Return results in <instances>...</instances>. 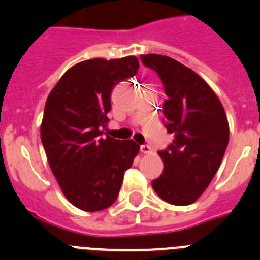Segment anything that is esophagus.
<instances>
[{
  "label": "esophagus",
  "mask_w": 260,
  "mask_h": 260,
  "mask_svg": "<svg viewBox=\"0 0 260 260\" xmlns=\"http://www.w3.org/2000/svg\"><path fill=\"white\" fill-rule=\"evenodd\" d=\"M140 150H141L142 154H151V153H153V149H151L149 145H141Z\"/></svg>",
  "instance_id": "34e87169"
}]
</instances>
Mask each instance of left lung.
<instances>
[{
  "label": "left lung",
  "mask_w": 260,
  "mask_h": 260,
  "mask_svg": "<svg viewBox=\"0 0 260 260\" xmlns=\"http://www.w3.org/2000/svg\"><path fill=\"white\" fill-rule=\"evenodd\" d=\"M165 85L166 128L174 133L163 160L162 176L151 186L166 202L186 206L207 189L220 167L229 141V124L220 100L210 85L182 63L160 54L141 55Z\"/></svg>",
  "instance_id": "obj_1"
}]
</instances>
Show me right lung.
Here are the masks:
<instances>
[{
  "label": "right lung",
  "mask_w": 260,
  "mask_h": 260,
  "mask_svg": "<svg viewBox=\"0 0 260 260\" xmlns=\"http://www.w3.org/2000/svg\"><path fill=\"white\" fill-rule=\"evenodd\" d=\"M137 70L133 55L83 60L67 70L48 95L41 141L64 197L83 211H100L115 202L124 172L140 151L133 140L101 137L111 90Z\"/></svg>",
  "instance_id": "1"
}]
</instances>
